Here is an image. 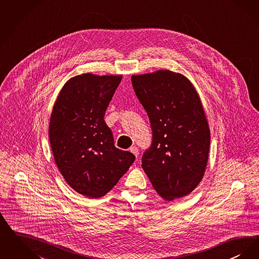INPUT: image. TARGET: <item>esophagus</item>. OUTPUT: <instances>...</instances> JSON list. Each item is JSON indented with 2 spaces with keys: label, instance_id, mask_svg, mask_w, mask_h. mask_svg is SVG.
Wrapping results in <instances>:
<instances>
[{
  "label": "esophagus",
  "instance_id": "obj_1",
  "mask_svg": "<svg viewBox=\"0 0 259 259\" xmlns=\"http://www.w3.org/2000/svg\"><path fill=\"white\" fill-rule=\"evenodd\" d=\"M129 150H130V152H132V153L138 158V155H139V149H138V147L132 146V147L129 148Z\"/></svg>",
  "mask_w": 259,
  "mask_h": 259
}]
</instances>
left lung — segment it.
<instances>
[{
    "mask_svg": "<svg viewBox=\"0 0 259 259\" xmlns=\"http://www.w3.org/2000/svg\"><path fill=\"white\" fill-rule=\"evenodd\" d=\"M132 84L152 129L142 166L156 192L171 201L193 192L206 169L210 130L199 95L184 75H133Z\"/></svg>",
    "mask_w": 259,
    "mask_h": 259,
    "instance_id": "8db88e82",
    "label": "left lung"
}]
</instances>
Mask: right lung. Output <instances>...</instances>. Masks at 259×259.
<instances>
[{
	"instance_id": "obj_1",
	"label": "right lung",
	"mask_w": 259,
	"mask_h": 259,
	"mask_svg": "<svg viewBox=\"0 0 259 259\" xmlns=\"http://www.w3.org/2000/svg\"><path fill=\"white\" fill-rule=\"evenodd\" d=\"M121 75L92 73L70 78L53 107L49 138L55 163L77 193L99 198L134 163V154L114 146L105 112Z\"/></svg>"
}]
</instances>
